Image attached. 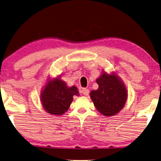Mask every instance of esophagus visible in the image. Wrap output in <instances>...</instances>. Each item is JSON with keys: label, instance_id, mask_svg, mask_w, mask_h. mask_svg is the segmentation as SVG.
<instances>
[{"label": "esophagus", "instance_id": "obj_1", "mask_svg": "<svg viewBox=\"0 0 161 161\" xmlns=\"http://www.w3.org/2000/svg\"><path fill=\"white\" fill-rule=\"evenodd\" d=\"M82 93H83V95H89V90L87 89V88H83L82 90Z\"/></svg>", "mask_w": 161, "mask_h": 161}]
</instances>
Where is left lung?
<instances>
[{
    "instance_id": "left-lung-1",
    "label": "left lung",
    "mask_w": 161,
    "mask_h": 161,
    "mask_svg": "<svg viewBox=\"0 0 161 161\" xmlns=\"http://www.w3.org/2000/svg\"><path fill=\"white\" fill-rule=\"evenodd\" d=\"M99 88L90 92L97 110L105 116H114L124 107L128 93L123 82L116 74L102 73L97 79Z\"/></svg>"
}]
</instances>
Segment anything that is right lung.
Returning a JSON list of instances; mask_svg holds the SVG:
<instances>
[{"label": "right lung", "mask_w": 161, "mask_h": 161, "mask_svg": "<svg viewBox=\"0 0 161 161\" xmlns=\"http://www.w3.org/2000/svg\"><path fill=\"white\" fill-rule=\"evenodd\" d=\"M75 86L68 87L59 78L49 80L41 93V100L48 114L62 115L67 111L73 101V96L79 95Z\"/></svg>", "instance_id": "right-lung-1"}]
</instances>
